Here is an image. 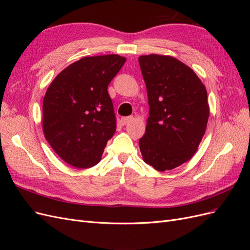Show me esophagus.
<instances>
[{
    "label": "esophagus",
    "instance_id": "esophagus-1",
    "mask_svg": "<svg viewBox=\"0 0 250 250\" xmlns=\"http://www.w3.org/2000/svg\"><path fill=\"white\" fill-rule=\"evenodd\" d=\"M132 119L133 118L131 116H129V117H123V118H121L120 122H121V124H122V125H126V124H128L129 122H131Z\"/></svg>",
    "mask_w": 250,
    "mask_h": 250
}]
</instances>
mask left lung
I'll use <instances>...</instances> for the list:
<instances>
[{
    "mask_svg": "<svg viewBox=\"0 0 250 250\" xmlns=\"http://www.w3.org/2000/svg\"><path fill=\"white\" fill-rule=\"evenodd\" d=\"M149 118L139 145L146 164L172 170L195 154L209 115L206 86L191 67L172 56L143 55Z\"/></svg>",
    "mask_w": 250,
    "mask_h": 250,
    "instance_id": "left-lung-1",
    "label": "left lung"
}]
</instances>
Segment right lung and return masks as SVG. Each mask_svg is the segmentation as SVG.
I'll return each instance as SVG.
<instances>
[{
  "label": "right lung",
  "instance_id": "1",
  "mask_svg": "<svg viewBox=\"0 0 250 250\" xmlns=\"http://www.w3.org/2000/svg\"><path fill=\"white\" fill-rule=\"evenodd\" d=\"M126 58L110 54L83 57L60 72L42 102V129L57 155L73 167L100 162L117 128L107 86Z\"/></svg>",
  "mask_w": 250,
  "mask_h": 250
}]
</instances>
